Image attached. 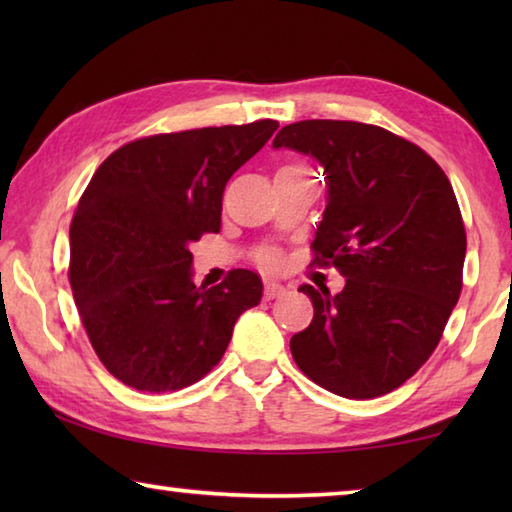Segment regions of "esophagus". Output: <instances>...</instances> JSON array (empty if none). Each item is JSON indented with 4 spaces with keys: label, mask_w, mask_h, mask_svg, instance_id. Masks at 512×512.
Returning a JSON list of instances; mask_svg holds the SVG:
<instances>
[{
    "label": "esophagus",
    "mask_w": 512,
    "mask_h": 512,
    "mask_svg": "<svg viewBox=\"0 0 512 512\" xmlns=\"http://www.w3.org/2000/svg\"><path fill=\"white\" fill-rule=\"evenodd\" d=\"M284 291H287V289H284L280 282H266L264 296H266V300H273V298H280Z\"/></svg>",
    "instance_id": "1"
}]
</instances>
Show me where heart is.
I'll use <instances>...</instances> for the list:
<instances>
[{"mask_svg": "<svg viewBox=\"0 0 512 512\" xmlns=\"http://www.w3.org/2000/svg\"><path fill=\"white\" fill-rule=\"evenodd\" d=\"M284 169H302V167H298V164H291V167H284ZM257 262L264 268H277L280 266V255H277L271 248H264L257 253Z\"/></svg>", "mask_w": 512, "mask_h": 512, "instance_id": "b5f03b06", "label": "heart"}]
</instances>
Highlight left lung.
<instances>
[{
	"instance_id": "1",
	"label": "left lung",
	"mask_w": 512,
	"mask_h": 512,
	"mask_svg": "<svg viewBox=\"0 0 512 512\" xmlns=\"http://www.w3.org/2000/svg\"><path fill=\"white\" fill-rule=\"evenodd\" d=\"M273 146L323 164L311 264L345 277L336 296L300 287L314 318L293 334V359L348 400L391 393L431 357L461 296L467 237L452 183L418 144L361 121H296Z\"/></svg>"
}]
</instances>
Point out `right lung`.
<instances>
[{"mask_svg": "<svg viewBox=\"0 0 512 512\" xmlns=\"http://www.w3.org/2000/svg\"><path fill=\"white\" fill-rule=\"evenodd\" d=\"M275 131V119H259L149 135L94 171L69 225L67 275L92 348L121 384H196L259 305L262 280L246 268L196 287L189 244L219 232L225 183Z\"/></svg>", "mask_w": 512, "mask_h": 512, "instance_id": "1", "label": "right lung"}]
</instances>
